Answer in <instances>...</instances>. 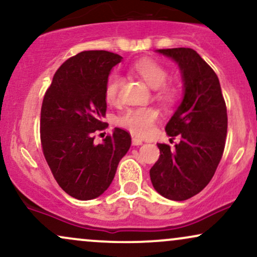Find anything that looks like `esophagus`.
Instances as JSON below:
<instances>
[{
    "label": "esophagus",
    "mask_w": 257,
    "mask_h": 257,
    "mask_svg": "<svg viewBox=\"0 0 257 257\" xmlns=\"http://www.w3.org/2000/svg\"><path fill=\"white\" fill-rule=\"evenodd\" d=\"M132 141H133V145H134V146H139V145H142V142H144L142 139L138 138V137H133Z\"/></svg>",
    "instance_id": "esophagus-1"
}]
</instances>
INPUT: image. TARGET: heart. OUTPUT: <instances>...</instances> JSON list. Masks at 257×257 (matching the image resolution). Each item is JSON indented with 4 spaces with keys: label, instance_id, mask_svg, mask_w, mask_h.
Wrapping results in <instances>:
<instances>
[{
    "label": "heart",
    "instance_id": "1",
    "mask_svg": "<svg viewBox=\"0 0 257 257\" xmlns=\"http://www.w3.org/2000/svg\"><path fill=\"white\" fill-rule=\"evenodd\" d=\"M134 72L146 81L150 87L156 88V95L159 100L169 103L175 97V91L164 83L168 80L169 73L162 64L153 60H140L133 67ZM122 78L117 72L110 73L105 82L104 95L109 104H116L119 99ZM158 118V111L152 106L133 107L125 110L117 119L118 125L128 129L139 137H147L153 131L154 122Z\"/></svg>",
    "mask_w": 257,
    "mask_h": 257
}]
</instances>
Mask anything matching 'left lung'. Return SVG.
Returning a JSON list of instances; mask_svg holds the SVG:
<instances>
[{"label": "left lung", "instance_id": "obj_1", "mask_svg": "<svg viewBox=\"0 0 257 257\" xmlns=\"http://www.w3.org/2000/svg\"><path fill=\"white\" fill-rule=\"evenodd\" d=\"M178 64L183 99L165 126L179 142L171 150L158 144L160 157L150 176L160 195L184 201L209 183L222 157L227 134V112L217 74L189 48L157 50Z\"/></svg>", "mask_w": 257, "mask_h": 257}]
</instances>
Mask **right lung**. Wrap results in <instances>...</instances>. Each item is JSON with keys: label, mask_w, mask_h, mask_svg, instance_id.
I'll list each match as a JSON object with an SVG mask.
<instances>
[{"label": "right lung", "mask_w": 257, "mask_h": 257, "mask_svg": "<svg viewBox=\"0 0 257 257\" xmlns=\"http://www.w3.org/2000/svg\"><path fill=\"white\" fill-rule=\"evenodd\" d=\"M120 61L109 51L80 52L58 68L43 99V153L58 185L78 200L100 196L131 148L132 138L123 129L115 128L99 145L93 137L106 128L105 82Z\"/></svg>", "instance_id": "obj_1"}]
</instances>
